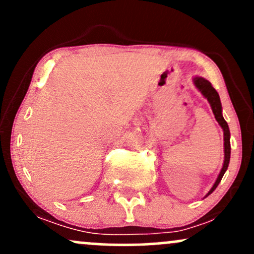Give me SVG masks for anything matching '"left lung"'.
<instances>
[{
  "label": "left lung",
  "instance_id": "left-lung-1",
  "mask_svg": "<svg viewBox=\"0 0 254 254\" xmlns=\"http://www.w3.org/2000/svg\"><path fill=\"white\" fill-rule=\"evenodd\" d=\"M194 84L198 89L202 92V94L208 99V101L210 103V106L212 109V112H214L215 118L218 122V124L221 125V127L223 129V135H224V162H223V167L220 172V176H218L216 183L214 184L212 189L209 191L208 194H210L215 189L217 188V185L220 184L221 179H222L224 172L227 171L229 165V159H230V132H229V127L227 122L224 121L223 116H222V106H221V101H220V97H218V93L216 92V89L212 87V84L209 82L208 80L203 77H196L194 78ZM206 194V196H208Z\"/></svg>",
  "mask_w": 254,
  "mask_h": 254
}]
</instances>
